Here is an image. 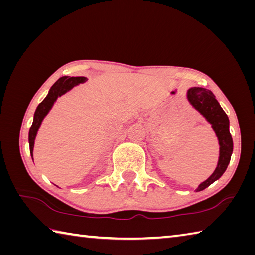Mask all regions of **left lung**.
Returning <instances> with one entry per match:
<instances>
[{
    "label": "left lung",
    "instance_id": "8db88e82",
    "mask_svg": "<svg viewBox=\"0 0 255 255\" xmlns=\"http://www.w3.org/2000/svg\"><path fill=\"white\" fill-rule=\"evenodd\" d=\"M187 100L211 125L220 145L217 167L207 180L199 184L196 192H200L224 174L231 159L234 142L229 131V118L216 100L213 92L204 88H191L187 91Z\"/></svg>",
    "mask_w": 255,
    "mask_h": 255
}]
</instances>
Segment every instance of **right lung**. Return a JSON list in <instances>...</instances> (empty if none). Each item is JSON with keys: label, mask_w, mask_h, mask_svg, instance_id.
Segmentation results:
<instances>
[{"label": "right lung", "mask_w": 255, "mask_h": 255, "mask_svg": "<svg viewBox=\"0 0 255 255\" xmlns=\"http://www.w3.org/2000/svg\"><path fill=\"white\" fill-rule=\"evenodd\" d=\"M86 81L85 77H62L59 79L57 82L51 86L49 90V93L45 97V100L42 101L39 105L37 106L35 115H34V121H32V125L29 129V134H28V141H29V151L32 156V150H34V143H35V138L37 136V131L39 129L41 122L44 121V118L49 111L51 110L52 105L55 104L58 97L61 95L66 94L68 91L74 88L75 85L80 83H83ZM34 161V159H32Z\"/></svg>", "instance_id": "add662e5"}]
</instances>
